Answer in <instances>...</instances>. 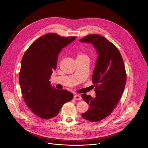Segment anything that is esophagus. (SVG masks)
<instances>
[{
	"mask_svg": "<svg viewBox=\"0 0 148 148\" xmlns=\"http://www.w3.org/2000/svg\"><path fill=\"white\" fill-rule=\"evenodd\" d=\"M74 99L75 100H78V101H79V100H81V95H78V94H76L74 96Z\"/></svg>",
	"mask_w": 148,
	"mask_h": 148,
	"instance_id": "esophagus-1",
	"label": "esophagus"
}]
</instances>
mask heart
Wrapping results in <instances>:
<instances>
[{
	"label": "heart",
	"mask_w": 148,
	"mask_h": 148,
	"mask_svg": "<svg viewBox=\"0 0 148 148\" xmlns=\"http://www.w3.org/2000/svg\"><path fill=\"white\" fill-rule=\"evenodd\" d=\"M84 56V54H79L78 56V57H81V56Z\"/></svg>",
	"instance_id": "1"
}]
</instances>
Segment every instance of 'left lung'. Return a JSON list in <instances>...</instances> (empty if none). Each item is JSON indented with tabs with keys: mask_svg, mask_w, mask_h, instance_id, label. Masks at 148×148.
<instances>
[{
	"mask_svg": "<svg viewBox=\"0 0 148 148\" xmlns=\"http://www.w3.org/2000/svg\"><path fill=\"white\" fill-rule=\"evenodd\" d=\"M79 41L92 44L98 55L92 77L96 97L82 95L89 105L82 118L98 122L111 114L121 98L126 81L124 63L115 46L101 35L90 34Z\"/></svg>",
	"mask_w": 148,
	"mask_h": 148,
	"instance_id": "8db88e82",
	"label": "left lung"
}]
</instances>
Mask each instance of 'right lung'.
Listing matches in <instances>:
<instances>
[{"label":"right lung","instance_id":"right-lung-1","mask_svg":"<svg viewBox=\"0 0 148 148\" xmlns=\"http://www.w3.org/2000/svg\"><path fill=\"white\" fill-rule=\"evenodd\" d=\"M76 37H61L49 33L37 39L25 52L21 62L19 83L27 106L37 116L48 119L58 115L73 94L57 90L50 84L61 50Z\"/></svg>","mask_w":148,"mask_h":148}]
</instances>
